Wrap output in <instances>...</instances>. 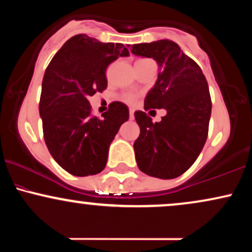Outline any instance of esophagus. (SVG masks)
<instances>
[{
  "label": "esophagus",
  "mask_w": 252,
  "mask_h": 252,
  "mask_svg": "<svg viewBox=\"0 0 252 252\" xmlns=\"http://www.w3.org/2000/svg\"><path fill=\"white\" fill-rule=\"evenodd\" d=\"M129 115H130V120H132V118H134V109L132 108L129 109Z\"/></svg>",
  "instance_id": "obj_1"
}]
</instances>
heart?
<instances>
[{
  "mask_svg": "<svg viewBox=\"0 0 252 252\" xmlns=\"http://www.w3.org/2000/svg\"><path fill=\"white\" fill-rule=\"evenodd\" d=\"M141 60H150V59H138L137 62H141ZM136 94H124L122 96V100H124L126 103H129V104H134L136 102Z\"/></svg>",
  "mask_w": 252,
  "mask_h": 252,
  "instance_id": "obj_1",
  "label": "heart"
}]
</instances>
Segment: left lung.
I'll return each mask as SVG.
<instances>
[{"label": "left lung", "mask_w": 252, "mask_h": 252, "mask_svg": "<svg viewBox=\"0 0 252 252\" xmlns=\"http://www.w3.org/2000/svg\"><path fill=\"white\" fill-rule=\"evenodd\" d=\"M131 53L161 66L144 110H167L155 123L144 111L135 112L141 130L134 143L136 162L147 175L178 178L195 162L207 140L212 110L207 80L198 63L169 40L132 45Z\"/></svg>", "instance_id": "obj_1"}]
</instances>
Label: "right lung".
<instances>
[{"label": "right lung", "instance_id": "add662e5", "mask_svg": "<svg viewBox=\"0 0 252 252\" xmlns=\"http://www.w3.org/2000/svg\"><path fill=\"white\" fill-rule=\"evenodd\" d=\"M126 56L122 43L78 34L63 43L46 68L39 103L43 138L57 163L72 175L102 172L110 143L129 120L126 104L112 102L99 118L92 115L89 102L108 86L110 63Z\"/></svg>", "mask_w": 252, "mask_h": 252}]
</instances>
